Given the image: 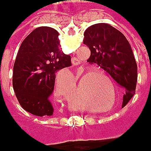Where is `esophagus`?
Wrapping results in <instances>:
<instances>
[{"label": "esophagus", "mask_w": 151, "mask_h": 151, "mask_svg": "<svg viewBox=\"0 0 151 151\" xmlns=\"http://www.w3.org/2000/svg\"><path fill=\"white\" fill-rule=\"evenodd\" d=\"M72 63H73V66H78L79 64H80V61L78 59V58H76V57H73V59H72Z\"/></svg>", "instance_id": "esophagus-1"}]
</instances>
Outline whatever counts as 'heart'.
<instances>
[{
    "mask_svg": "<svg viewBox=\"0 0 151 151\" xmlns=\"http://www.w3.org/2000/svg\"><path fill=\"white\" fill-rule=\"evenodd\" d=\"M94 76L96 77H94ZM100 76V78H99V76ZM93 76L94 78L90 79L89 77ZM90 79L88 80H92L90 82H92V86H91V89H89L88 91V93L86 94V97L87 99H88V101H91L92 102H94L95 104H104V102L107 101L108 99V95L106 92L105 89V85L104 83L102 82L101 78H104L106 82H108L109 83H111V78H109L106 73H105L103 70L101 69H97L92 73H88L86 75H84L83 77V78L81 79V84L85 83V82L88 80V78ZM113 100L115 99V94L113 92Z\"/></svg>",
    "mask_w": 151,
    "mask_h": 151,
    "instance_id": "heart-1",
    "label": "heart"
}]
</instances>
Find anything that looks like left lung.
Here are the masks:
<instances>
[{
	"label": "left lung",
	"mask_w": 151,
	"mask_h": 151,
	"mask_svg": "<svg viewBox=\"0 0 151 151\" xmlns=\"http://www.w3.org/2000/svg\"><path fill=\"white\" fill-rule=\"evenodd\" d=\"M83 44L90 50L87 62L97 64L123 89L122 106L134 95L138 68L131 45L119 30L107 23H96L84 32Z\"/></svg>",
	"instance_id": "8db88e82"
}]
</instances>
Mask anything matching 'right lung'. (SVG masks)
Segmentation results:
<instances>
[{"instance_id": "right-lung-1", "label": "right lung", "mask_w": 151, "mask_h": 151, "mask_svg": "<svg viewBox=\"0 0 151 151\" xmlns=\"http://www.w3.org/2000/svg\"><path fill=\"white\" fill-rule=\"evenodd\" d=\"M58 35L50 27L32 31L21 44L13 66L17 99L25 111L38 116L53 115L56 73L72 65L71 56L61 49Z\"/></svg>"}]
</instances>
